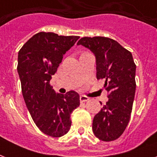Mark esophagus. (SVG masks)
<instances>
[{
  "mask_svg": "<svg viewBox=\"0 0 157 157\" xmlns=\"http://www.w3.org/2000/svg\"><path fill=\"white\" fill-rule=\"evenodd\" d=\"M90 98L88 97H86L85 95H81L80 96V101H81V103H84V102H87Z\"/></svg>",
  "mask_w": 157,
  "mask_h": 157,
  "instance_id": "esophagus-1",
  "label": "esophagus"
}]
</instances>
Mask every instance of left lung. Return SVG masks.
Instances as JSON below:
<instances>
[{
	"label": "left lung",
	"instance_id": "1",
	"mask_svg": "<svg viewBox=\"0 0 157 157\" xmlns=\"http://www.w3.org/2000/svg\"><path fill=\"white\" fill-rule=\"evenodd\" d=\"M77 45L94 54L97 79H104L103 88L107 91L108 101L94 117V134L102 141L116 140L126 129L134 103L136 65L132 54L115 40L104 36L82 37Z\"/></svg>",
	"mask_w": 157,
	"mask_h": 157
}]
</instances>
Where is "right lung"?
<instances>
[{
  "label": "right lung",
  "instance_id": "1",
  "mask_svg": "<svg viewBox=\"0 0 157 157\" xmlns=\"http://www.w3.org/2000/svg\"><path fill=\"white\" fill-rule=\"evenodd\" d=\"M79 38L40 32L18 51L17 70L27 107L38 129L54 138L69 131L71 114L80 105V96L72 90L56 94L50 81L63 54Z\"/></svg>",
  "mask_w": 157,
  "mask_h": 157
}]
</instances>
